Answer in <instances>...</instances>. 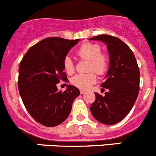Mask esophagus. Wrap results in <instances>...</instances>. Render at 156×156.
<instances>
[{"label":"esophagus","mask_w":156,"mask_h":156,"mask_svg":"<svg viewBox=\"0 0 156 156\" xmlns=\"http://www.w3.org/2000/svg\"><path fill=\"white\" fill-rule=\"evenodd\" d=\"M85 90H82V89H81V90H80V94H84V93H85Z\"/></svg>","instance_id":"1"}]
</instances>
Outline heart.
I'll use <instances>...</instances> for the list:
<instances>
[{
    "label": "heart",
    "instance_id": "heart-1",
    "mask_svg": "<svg viewBox=\"0 0 156 156\" xmlns=\"http://www.w3.org/2000/svg\"><path fill=\"white\" fill-rule=\"evenodd\" d=\"M101 48L94 43H84L78 49L77 54L78 56L85 60H88V74H78L71 80V82L75 87L80 89H87L97 81V75H104L108 69V58L104 53H101ZM65 71L69 75L75 72V65L70 56H66L63 61Z\"/></svg>",
    "mask_w": 156,
    "mask_h": 156
}]
</instances>
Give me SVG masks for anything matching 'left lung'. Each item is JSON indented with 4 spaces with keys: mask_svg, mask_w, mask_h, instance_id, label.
Here are the masks:
<instances>
[{
    "mask_svg": "<svg viewBox=\"0 0 156 156\" xmlns=\"http://www.w3.org/2000/svg\"><path fill=\"white\" fill-rule=\"evenodd\" d=\"M90 40L105 43L110 55L106 80L101 84L107 91L104 96L94 93L96 99L90 106V112L101 123L116 124L129 113L136 101L140 90V69L133 51L118 38L99 35Z\"/></svg>",
    "mask_w": 156,
    "mask_h": 156,
    "instance_id": "1",
    "label": "left lung"
}]
</instances>
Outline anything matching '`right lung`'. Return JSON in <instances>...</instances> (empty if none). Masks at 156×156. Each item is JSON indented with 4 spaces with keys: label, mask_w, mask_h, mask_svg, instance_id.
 <instances>
[{
    "label": "right lung",
    "mask_w": 156,
    "mask_h": 156,
    "mask_svg": "<svg viewBox=\"0 0 156 156\" xmlns=\"http://www.w3.org/2000/svg\"><path fill=\"white\" fill-rule=\"evenodd\" d=\"M78 41L46 38L30 47L20 63V95L32 117L43 126L52 127L64 122L80 94L71 84L64 92L58 91L56 86L60 81H67L63 61Z\"/></svg>",
    "instance_id": "obj_1"
}]
</instances>
